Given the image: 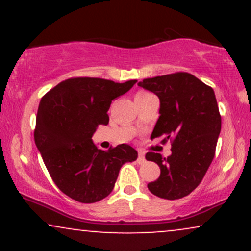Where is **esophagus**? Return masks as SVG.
Masks as SVG:
<instances>
[{
	"label": "esophagus",
	"mask_w": 251,
	"mask_h": 251,
	"mask_svg": "<svg viewBox=\"0 0 251 251\" xmlns=\"http://www.w3.org/2000/svg\"><path fill=\"white\" fill-rule=\"evenodd\" d=\"M138 163L139 164H143V163H145V155H144V153L142 151H139L138 152Z\"/></svg>",
	"instance_id": "obj_1"
}]
</instances>
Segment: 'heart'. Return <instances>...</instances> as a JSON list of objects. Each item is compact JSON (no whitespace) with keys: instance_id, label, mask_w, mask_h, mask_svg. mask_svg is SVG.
Instances as JSON below:
<instances>
[{"instance_id":"heart-1","label":"heart","mask_w":251,"mask_h":251,"mask_svg":"<svg viewBox=\"0 0 251 251\" xmlns=\"http://www.w3.org/2000/svg\"><path fill=\"white\" fill-rule=\"evenodd\" d=\"M148 94H150L149 92H146V91H139L137 93V96H135V98H138V97H144V96H148Z\"/></svg>"}]
</instances>
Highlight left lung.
<instances>
[{
	"instance_id": "left-lung-1",
	"label": "left lung",
	"mask_w": 251,
	"mask_h": 251,
	"mask_svg": "<svg viewBox=\"0 0 251 251\" xmlns=\"http://www.w3.org/2000/svg\"><path fill=\"white\" fill-rule=\"evenodd\" d=\"M138 85L157 94L159 119L151 138L171 142V155L148 152L160 176L148 184L152 194L165 200L183 198L201 184L215 157L221 132V114L215 92L186 72L144 79Z\"/></svg>"
}]
</instances>
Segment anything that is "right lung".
<instances>
[{"label": "right lung", "mask_w": 251, "mask_h": 251, "mask_svg": "<svg viewBox=\"0 0 251 251\" xmlns=\"http://www.w3.org/2000/svg\"><path fill=\"white\" fill-rule=\"evenodd\" d=\"M100 77H71L41 98L34 139L55 185L80 203H96L111 194L125 163L137 151L122 144L108 151L98 149L92 135L107 125L112 100L133 87Z\"/></svg>", "instance_id": "add662e5"}]
</instances>
